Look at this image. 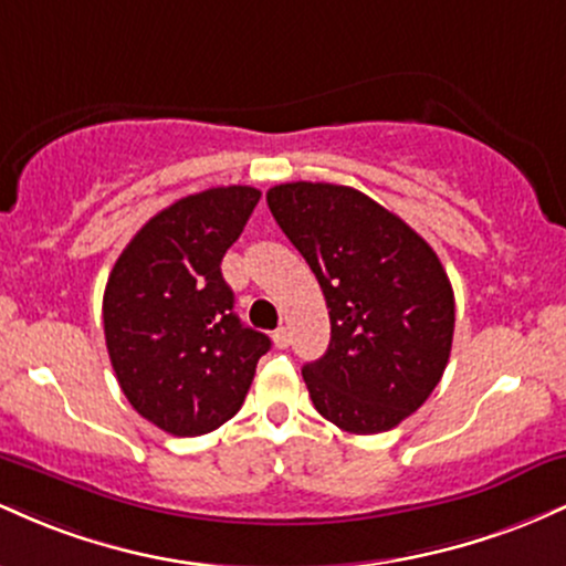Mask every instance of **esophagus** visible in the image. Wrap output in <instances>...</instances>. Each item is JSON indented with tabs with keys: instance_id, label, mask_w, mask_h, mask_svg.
Instances as JSON below:
<instances>
[{
	"instance_id": "1",
	"label": "esophagus",
	"mask_w": 566,
	"mask_h": 566,
	"mask_svg": "<svg viewBox=\"0 0 566 566\" xmlns=\"http://www.w3.org/2000/svg\"><path fill=\"white\" fill-rule=\"evenodd\" d=\"M290 343H292L290 329H287V327H279L276 333H274V346H276V348H287Z\"/></svg>"
}]
</instances>
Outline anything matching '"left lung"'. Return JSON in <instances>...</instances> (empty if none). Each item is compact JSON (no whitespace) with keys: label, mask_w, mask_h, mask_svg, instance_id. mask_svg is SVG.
<instances>
[{"label":"left lung","mask_w":566,"mask_h":566,"mask_svg":"<svg viewBox=\"0 0 566 566\" xmlns=\"http://www.w3.org/2000/svg\"><path fill=\"white\" fill-rule=\"evenodd\" d=\"M265 201L329 308V346L303 367L316 412L348 433L391 431L450 361L444 265L405 220L350 186L297 180L269 188Z\"/></svg>","instance_id":"left-lung-1"}]
</instances>
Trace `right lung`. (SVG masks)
<instances>
[{"mask_svg": "<svg viewBox=\"0 0 566 566\" xmlns=\"http://www.w3.org/2000/svg\"><path fill=\"white\" fill-rule=\"evenodd\" d=\"M261 191L218 186L165 207L129 239L103 292V329L127 401L172 437H201L244 405L269 335L233 314L220 274Z\"/></svg>", "mask_w": 566, "mask_h": 566, "instance_id": "obj_1", "label": "right lung"}]
</instances>
